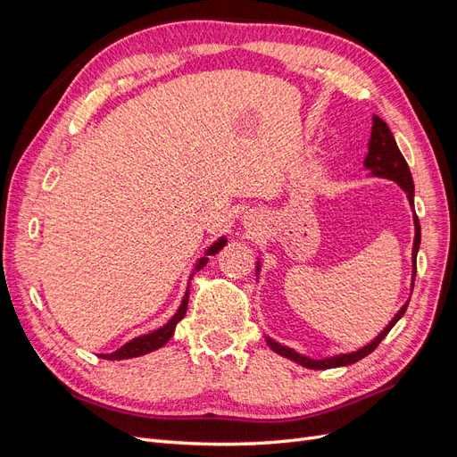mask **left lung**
<instances>
[{"label":"left lung","mask_w":457,"mask_h":457,"mask_svg":"<svg viewBox=\"0 0 457 457\" xmlns=\"http://www.w3.org/2000/svg\"><path fill=\"white\" fill-rule=\"evenodd\" d=\"M364 165L371 171V175L383 177V179H391V181H395L396 185L403 187L408 192L410 202L413 204V179H411L408 163H406L404 156L400 154V150H398V146L395 143V137H393L389 126H386V123L381 118H378V116H373L370 152H368V156L364 160ZM413 223H416V238H413L411 259H413V280H416V259H418V250H420V242H421V228H420L418 215H413ZM408 303H406L403 309L398 311V314L393 318L391 324L386 326L376 339H373L370 345H366V347H362L361 351L351 353V354H339V356L324 358V361H312V358L303 356V354H299V353H295L292 349H287V347H284V345L276 343L272 339H267V341H269L270 349L274 353H278V354L289 358V361H294V362L305 366V368H311V370H328V368L354 364V362L361 361V358L368 356L371 351L378 349V345L383 341V337L386 334H389L391 328L398 322V318L406 312Z\"/></svg>","instance_id":"obj_1"}]
</instances>
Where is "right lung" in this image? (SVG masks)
<instances>
[{
    "label": "right lung",
    "instance_id": "1",
    "mask_svg": "<svg viewBox=\"0 0 457 457\" xmlns=\"http://www.w3.org/2000/svg\"><path fill=\"white\" fill-rule=\"evenodd\" d=\"M225 244H227V240L220 238L219 242H215V244L210 247V250H207V255H215L217 252L223 250ZM205 262H207V257H202V259L198 261V265L195 267V272H198L200 269H204ZM195 272H192V274H195ZM190 278H192V276H190ZM188 292H190V289H187V294H185V297H183L181 307H179V311L175 312V316H173L171 320H170L168 324H165L163 328H160V329H156V331H152V334H148V336H141V337H137V339L126 343V345H123V347H120V349L114 351V353L101 354V356L106 358V361H121V358H135V356H141V354H146V353H152V351H156V349L163 347V345L171 339L177 322L183 320V316L187 314Z\"/></svg>",
    "mask_w": 457,
    "mask_h": 457
}]
</instances>
